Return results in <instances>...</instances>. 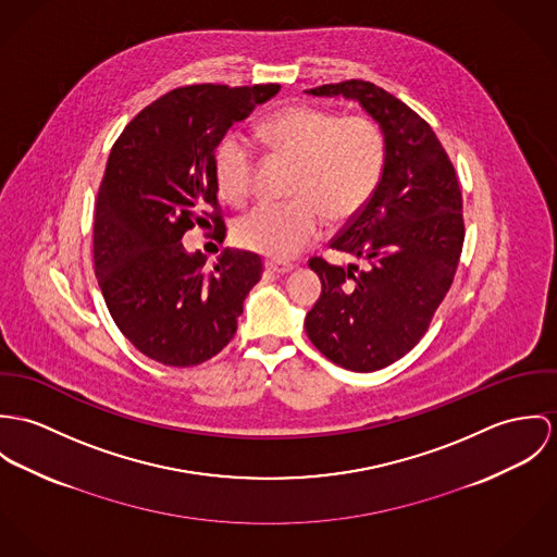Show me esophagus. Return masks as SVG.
I'll return each instance as SVG.
<instances>
[{"mask_svg":"<svg viewBox=\"0 0 557 557\" xmlns=\"http://www.w3.org/2000/svg\"><path fill=\"white\" fill-rule=\"evenodd\" d=\"M264 269L271 273H290L295 269L293 262H277V260H267Z\"/></svg>","mask_w":557,"mask_h":557,"instance_id":"esophagus-1","label":"esophagus"}]
</instances>
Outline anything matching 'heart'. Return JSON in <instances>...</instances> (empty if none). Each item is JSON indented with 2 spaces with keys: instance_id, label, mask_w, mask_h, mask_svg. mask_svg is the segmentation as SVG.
Segmentation results:
<instances>
[{
  "instance_id": "b5f03b06",
  "label": "heart",
  "mask_w": 557,
  "mask_h": 557,
  "mask_svg": "<svg viewBox=\"0 0 557 557\" xmlns=\"http://www.w3.org/2000/svg\"><path fill=\"white\" fill-rule=\"evenodd\" d=\"M258 138L295 160L288 202H260L235 224L242 248L269 258H293L322 233L324 222L357 215L382 180L386 143L366 115H337L311 104H286L256 125ZM213 175L224 198L246 202L253 189L256 156L248 138L224 136L213 151Z\"/></svg>"
}]
</instances>
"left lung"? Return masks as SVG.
Masks as SVG:
<instances>
[{
	"label": "left lung",
	"mask_w": 557,
	"mask_h": 557,
	"mask_svg": "<svg viewBox=\"0 0 557 557\" xmlns=\"http://www.w3.org/2000/svg\"><path fill=\"white\" fill-rule=\"evenodd\" d=\"M308 91L359 100L384 134L386 162L366 207L329 244L363 258V269L309 258L322 295L306 331L335 366L382 370L421 342L455 280L466 237L461 187L432 125L382 87L352 78Z\"/></svg>",
	"instance_id": "left-lung-1"
}]
</instances>
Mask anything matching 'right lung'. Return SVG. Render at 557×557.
<instances>
[{
	"instance_id": "right-lung-1",
	"label": "right lung",
	"mask_w": 557,
	"mask_h": 557,
	"mask_svg": "<svg viewBox=\"0 0 557 557\" xmlns=\"http://www.w3.org/2000/svg\"><path fill=\"white\" fill-rule=\"evenodd\" d=\"M277 91L275 83L177 87L145 107L111 149L94 213V271L120 331L162 366H200L226 348L262 277L258 253L226 249L207 267L182 237L202 226L224 242L213 151Z\"/></svg>"
}]
</instances>
